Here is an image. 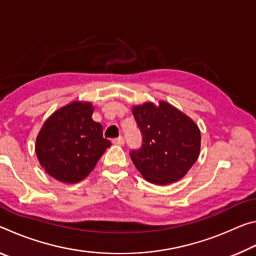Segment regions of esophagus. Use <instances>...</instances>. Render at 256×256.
I'll use <instances>...</instances> for the list:
<instances>
[{"label": "esophagus", "mask_w": 256, "mask_h": 256, "mask_svg": "<svg viewBox=\"0 0 256 256\" xmlns=\"http://www.w3.org/2000/svg\"><path fill=\"white\" fill-rule=\"evenodd\" d=\"M112 144H118V146L124 144V138L123 136H118V138H112Z\"/></svg>", "instance_id": "34e87169"}]
</instances>
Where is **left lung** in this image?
Returning a JSON list of instances; mask_svg holds the SVG:
<instances>
[{
	"label": "left lung",
	"instance_id": "left-lung-1",
	"mask_svg": "<svg viewBox=\"0 0 256 256\" xmlns=\"http://www.w3.org/2000/svg\"><path fill=\"white\" fill-rule=\"evenodd\" d=\"M132 112L142 133L141 148L130 152L136 170L157 185L183 178L200 154L198 125L166 102L133 106Z\"/></svg>",
	"mask_w": 256,
	"mask_h": 256
}]
</instances>
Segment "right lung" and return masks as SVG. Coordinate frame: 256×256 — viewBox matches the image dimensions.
I'll use <instances>...</instances> for the list:
<instances>
[{
	"instance_id": "right-lung-1",
	"label": "right lung",
	"mask_w": 256,
	"mask_h": 256,
	"mask_svg": "<svg viewBox=\"0 0 256 256\" xmlns=\"http://www.w3.org/2000/svg\"><path fill=\"white\" fill-rule=\"evenodd\" d=\"M92 112V102H72L53 112L38 133L34 149L40 166L62 183L86 178L112 146Z\"/></svg>"
}]
</instances>
